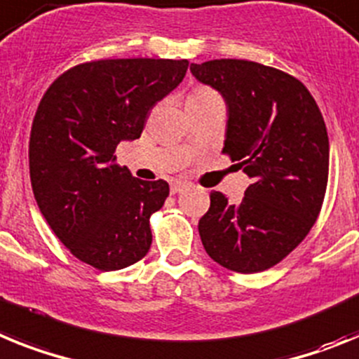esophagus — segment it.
<instances>
[{
    "label": "esophagus",
    "mask_w": 359,
    "mask_h": 359,
    "mask_svg": "<svg viewBox=\"0 0 359 359\" xmlns=\"http://www.w3.org/2000/svg\"><path fill=\"white\" fill-rule=\"evenodd\" d=\"M189 184L188 182H182V180H175V182L171 184V193L175 195V193L184 191V189H188Z\"/></svg>",
    "instance_id": "obj_1"
}]
</instances>
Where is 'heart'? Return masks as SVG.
Instances as JSON below:
<instances>
[{
  "instance_id": "1",
  "label": "heart",
  "mask_w": 359,
  "mask_h": 359,
  "mask_svg": "<svg viewBox=\"0 0 359 359\" xmlns=\"http://www.w3.org/2000/svg\"><path fill=\"white\" fill-rule=\"evenodd\" d=\"M220 99L213 90L201 86V88H195L191 92V95L188 97V102H208V101H217Z\"/></svg>"
}]
</instances>
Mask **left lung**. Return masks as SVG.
<instances>
[{"mask_svg": "<svg viewBox=\"0 0 359 359\" xmlns=\"http://www.w3.org/2000/svg\"><path fill=\"white\" fill-rule=\"evenodd\" d=\"M189 70L222 95V151L251 179L240 204L211 191L198 222L202 245L226 269L266 271L300 244L322 210L329 177L322 111L300 81L276 68L213 59Z\"/></svg>", "mask_w": 359, "mask_h": 359, "instance_id": "left-lung-1", "label": "left lung"}]
</instances>
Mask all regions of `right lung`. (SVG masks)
Here are the masks:
<instances>
[{
	"instance_id": "obj_1",
	"label": "right lung",
	"mask_w": 359,
	"mask_h": 359,
	"mask_svg": "<svg viewBox=\"0 0 359 359\" xmlns=\"http://www.w3.org/2000/svg\"><path fill=\"white\" fill-rule=\"evenodd\" d=\"M186 59H102L50 85L29 144L39 211L70 253L117 271L146 257L149 217L170 195L166 180H141L115 164V148L139 139L148 111L182 83Z\"/></svg>"
}]
</instances>
